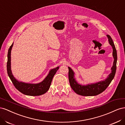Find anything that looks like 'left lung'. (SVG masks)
<instances>
[{
	"label": "left lung",
	"mask_w": 125,
	"mask_h": 125,
	"mask_svg": "<svg viewBox=\"0 0 125 125\" xmlns=\"http://www.w3.org/2000/svg\"><path fill=\"white\" fill-rule=\"evenodd\" d=\"M109 43L113 48V56L114 60L113 65L112 67L111 73L108 75V77L104 81H101L95 83H92L86 85L79 84L74 78V73L69 67V81L71 88L74 91L79 95L82 96H95L103 92L111 83L112 80L114 78L116 70V63L117 60V51L111 37L107 35Z\"/></svg>",
	"instance_id": "1"
}]
</instances>
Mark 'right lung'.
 Listing matches in <instances>:
<instances>
[{"label": "right lung", "instance_id": "right-lung-1", "mask_svg": "<svg viewBox=\"0 0 125 125\" xmlns=\"http://www.w3.org/2000/svg\"><path fill=\"white\" fill-rule=\"evenodd\" d=\"M13 43L11 45L8 52V61L7 64V73L10 80L12 81L14 86L18 91L26 95L38 96L46 93L50 88L52 79L57 71L59 69V67L55 68L50 70V73L45 78L44 80L37 84L26 83L19 82L15 78L12 73L11 70V51Z\"/></svg>", "mask_w": 125, "mask_h": 125}]
</instances>
